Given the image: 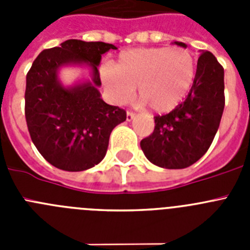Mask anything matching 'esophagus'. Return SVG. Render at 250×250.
Wrapping results in <instances>:
<instances>
[{
  "label": "esophagus",
  "instance_id": "esophagus-1",
  "mask_svg": "<svg viewBox=\"0 0 250 250\" xmlns=\"http://www.w3.org/2000/svg\"><path fill=\"white\" fill-rule=\"evenodd\" d=\"M134 118H135V114H134V112H132V111H127L126 112V120L127 121H131Z\"/></svg>",
  "mask_w": 250,
  "mask_h": 250
}]
</instances>
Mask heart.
Returning a JSON list of instances; mask_svg holds the SVG:
<instances>
[{"instance_id":"1","label":"heart","mask_w":250,"mask_h":250,"mask_svg":"<svg viewBox=\"0 0 250 250\" xmlns=\"http://www.w3.org/2000/svg\"><path fill=\"white\" fill-rule=\"evenodd\" d=\"M195 76L194 57L183 47L134 48L121 52L101 81L116 104L139 98L155 112H167L182 103Z\"/></svg>"}]
</instances>
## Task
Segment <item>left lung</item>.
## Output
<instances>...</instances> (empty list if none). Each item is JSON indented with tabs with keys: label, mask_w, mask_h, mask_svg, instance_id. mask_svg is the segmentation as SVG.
Returning <instances> with one entry per match:
<instances>
[{
	"label": "left lung",
	"mask_w": 250,
	"mask_h": 250,
	"mask_svg": "<svg viewBox=\"0 0 250 250\" xmlns=\"http://www.w3.org/2000/svg\"><path fill=\"white\" fill-rule=\"evenodd\" d=\"M224 105V68L211 52L203 51L185 101L169 114L154 116L155 129L140 141L147 160L165 169H184L196 163L213 143Z\"/></svg>",
	"instance_id": "1"
}]
</instances>
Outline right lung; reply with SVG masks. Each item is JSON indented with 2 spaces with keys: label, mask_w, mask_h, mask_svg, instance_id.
Segmentation results:
<instances>
[{
  "label": "right lung",
  "mask_w": 250,
  "mask_h": 250,
  "mask_svg": "<svg viewBox=\"0 0 250 250\" xmlns=\"http://www.w3.org/2000/svg\"><path fill=\"white\" fill-rule=\"evenodd\" d=\"M116 50L105 42L67 40L43 50L26 76L25 116L31 140L55 167L83 171L105 156L112 129L126 120V111L101 99V55ZM92 67V81L70 88L59 83L58 70L66 64Z\"/></svg>",
  "instance_id": "obj_1"
}]
</instances>
